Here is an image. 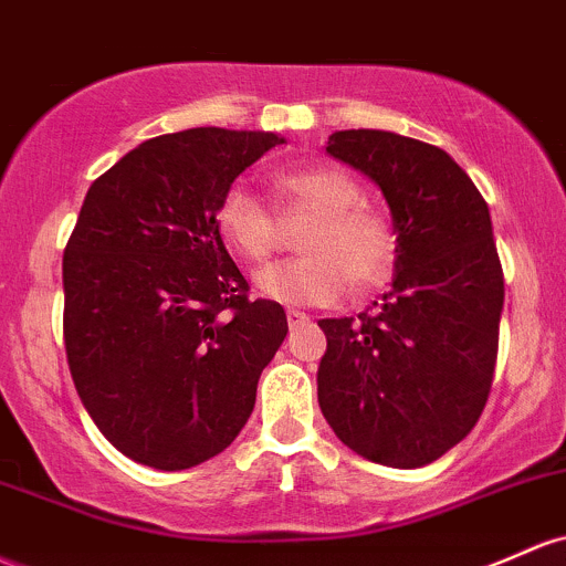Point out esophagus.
I'll use <instances>...</instances> for the list:
<instances>
[{
    "mask_svg": "<svg viewBox=\"0 0 566 566\" xmlns=\"http://www.w3.org/2000/svg\"><path fill=\"white\" fill-rule=\"evenodd\" d=\"M287 322H290V327H301V325H306V322H308V314L295 312V308H290V312H287Z\"/></svg>",
    "mask_w": 566,
    "mask_h": 566,
    "instance_id": "34e87169",
    "label": "esophagus"
}]
</instances>
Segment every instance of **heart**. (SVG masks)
I'll return each mask as SVG.
<instances>
[{
	"mask_svg": "<svg viewBox=\"0 0 566 566\" xmlns=\"http://www.w3.org/2000/svg\"><path fill=\"white\" fill-rule=\"evenodd\" d=\"M276 192L316 217L301 235L303 258L284 260L258 273L265 297L287 306H331L349 287L357 295L392 276L397 239L381 212L363 207V190L335 166H303L276 177ZM217 228L233 252L260 263L273 250L276 226L260 196L231 185L217 203Z\"/></svg>",
	"mask_w": 566,
	"mask_h": 566,
	"instance_id": "b5f03b06",
	"label": "heart"
}]
</instances>
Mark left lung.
Segmentation results:
<instances>
[{"label":"left lung","mask_w":566,"mask_h":566,"mask_svg":"<svg viewBox=\"0 0 566 566\" xmlns=\"http://www.w3.org/2000/svg\"><path fill=\"white\" fill-rule=\"evenodd\" d=\"M325 150L381 190L397 258L374 308L319 322V408L354 454L424 468L468 438L492 389L505 301L492 214L457 160L427 142L352 128Z\"/></svg>","instance_id":"left-lung-1"}]
</instances>
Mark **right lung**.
Returning a JSON list of instances; mask_svg holds the SVG:
<instances>
[{"label":"right lung","mask_w":566,"mask_h":566,"mask_svg":"<svg viewBox=\"0 0 566 566\" xmlns=\"http://www.w3.org/2000/svg\"><path fill=\"white\" fill-rule=\"evenodd\" d=\"M284 136L188 128L142 142L88 188L64 250V344L85 411L120 454L188 470L226 451L287 335L250 301L217 203Z\"/></svg>","instance_id":"right-lung-1"}]
</instances>
